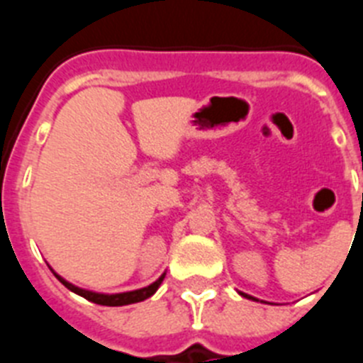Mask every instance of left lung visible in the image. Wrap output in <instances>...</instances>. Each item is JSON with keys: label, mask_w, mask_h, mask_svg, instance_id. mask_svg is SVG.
Listing matches in <instances>:
<instances>
[{"label": "left lung", "mask_w": 363, "mask_h": 363, "mask_svg": "<svg viewBox=\"0 0 363 363\" xmlns=\"http://www.w3.org/2000/svg\"><path fill=\"white\" fill-rule=\"evenodd\" d=\"M238 293H240V291H238ZM240 294H242V296H243V298H249V300H255V301H258V298L251 296V294H245V293H240Z\"/></svg>", "instance_id": "1"}]
</instances>
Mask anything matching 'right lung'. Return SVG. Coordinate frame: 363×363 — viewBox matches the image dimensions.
<instances>
[{"instance_id":"add662e5","label":"right lung","mask_w":363,"mask_h":363,"mask_svg":"<svg viewBox=\"0 0 363 363\" xmlns=\"http://www.w3.org/2000/svg\"><path fill=\"white\" fill-rule=\"evenodd\" d=\"M50 271L54 272V269L50 267ZM54 277L62 281L67 289L72 291V293H76V294H79V296H83L85 300L92 301V303H98V306H108V307H120V306H129V303H138V301H143V300H147V298L152 296V294L158 291L160 285H162L163 278H165V272H163L158 280L152 281L150 285H147V287H142V289H136V291H127V293H116V294L94 293V291L82 289V287H78V285L70 284V281H67L65 278L60 277L57 272H54Z\"/></svg>"}]
</instances>
